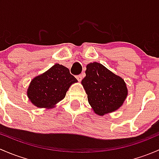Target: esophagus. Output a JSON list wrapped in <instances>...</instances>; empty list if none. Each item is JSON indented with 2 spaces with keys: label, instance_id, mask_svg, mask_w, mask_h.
I'll list each match as a JSON object with an SVG mask.
<instances>
[{
  "label": "esophagus",
  "instance_id": "1",
  "mask_svg": "<svg viewBox=\"0 0 159 159\" xmlns=\"http://www.w3.org/2000/svg\"><path fill=\"white\" fill-rule=\"evenodd\" d=\"M76 79H77L78 81L80 83V82L82 81V80H83V76H82V75H79V76H76Z\"/></svg>",
  "mask_w": 159,
  "mask_h": 159
}]
</instances>
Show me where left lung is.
Instances as JSON below:
<instances>
[{
    "label": "left lung",
    "instance_id": "left-lung-1",
    "mask_svg": "<svg viewBox=\"0 0 159 159\" xmlns=\"http://www.w3.org/2000/svg\"><path fill=\"white\" fill-rule=\"evenodd\" d=\"M81 83L92 109L98 116L118 110L128 96L124 80L96 62L86 66V76Z\"/></svg>",
    "mask_w": 159,
    "mask_h": 159
}]
</instances>
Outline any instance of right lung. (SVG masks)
I'll return each mask as SVG.
<instances>
[{
	"label": "right lung",
	"instance_id": "1",
	"mask_svg": "<svg viewBox=\"0 0 159 159\" xmlns=\"http://www.w3.org/2000/svg\"><path fill=\"white\" fill-rule=\"evenodd\" d=\"M77 80L66 66L56 63L48 70L31 80L27 91L31 103L38 108L50 109L63 100L66 92Z\"/></svg>",
	"mask_w": 159,
	"mask_h": 159
}]
</instances>
